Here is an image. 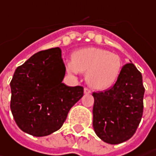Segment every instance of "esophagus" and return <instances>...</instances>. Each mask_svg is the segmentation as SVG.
Here are the masks:
<instances>
[{
	"label": "esophagus",
	"mask_w": 156,
	"mask_h": 156,
	"mask_svg": "<svg viewBox=\"0 0 156 156\" xmlns=\"http://www.w3.org/2000/svg\"><path fill=\"white\" fill-rule=\"evenodd\" d=\"M84 92H85V94H90L91 93V90H89L88 88H85L84 89Z\"/></svg>",
	"instance_id": "obj_1"
}]
</instances>
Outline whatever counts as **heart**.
<instances>
[{
    "label": "heart",
    "mask_w": 156,
    "mask_h": 156,
    "mask_svg": "<svg viewBox=\"0 0 156 156\" xmlns=\"http://www.w3.org/2000/svg\"><path fill=\"white\" fill-rule=\"evenodd\" d=\"M66 70L72 75L85 72L88 85L96 90H105L115 85L122 71V62L112 52L88 47L73 52Z\"/></svg>",
    "instance_id": "b5f03b06"
}]
</instances>
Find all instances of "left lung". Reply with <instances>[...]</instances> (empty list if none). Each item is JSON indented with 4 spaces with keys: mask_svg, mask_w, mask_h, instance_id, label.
<instances>
[{
    "mask_svg": "<svg viewBox=\"0 0 156 156\" xmlns=\"http://www.w3.org/2000/svg\"><path fill=\"white\" fill-rule=\"evenodd\" d=\"M144 91L141 73L129 63L111 89L92 93V125L103 141L119 144L134 134L143 113Z\"/></svg>",
    "mask_w": 156,
    "mask_h": 156,
    "instance_id": "left-lung-1",
    "label": "left lung"
}]
</instances>
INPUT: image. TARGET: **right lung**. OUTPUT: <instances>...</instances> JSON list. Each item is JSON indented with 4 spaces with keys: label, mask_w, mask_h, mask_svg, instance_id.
<instances>
[{
    "label": "right lung",
    "mask_w": 156,
    "mask_h": 156,
    "mask_svg": "<svg viewBox=\"0 0 156 156\" xmlns=\"http://www.w3.org/2000/svg\"><path fill=\"white\" fill-rule=\"evenodd\" d=\"M61 49L39 51L18 66L10 82V108L19 128L42 137L58 131L84 95L82 86L62 83L65 66Z\"/></svg>",
    "instance_id": "obj_1"
}]
</instances>
